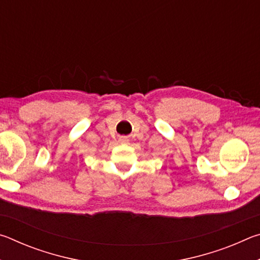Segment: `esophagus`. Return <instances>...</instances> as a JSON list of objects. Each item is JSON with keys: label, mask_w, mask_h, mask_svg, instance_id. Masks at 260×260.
Listing matches in <instances>:
<instances>
[{"label": "esophagus", "mask_w": 260, "mask_h": 260, "mask_svg": "<svg viewBox=\"0 0 260 260\" xmlns=\"http://www.w3.org/2000/svg\"><path fill=\"white\" fill-rule=\"evenodd\" d=\"M119 142L120 143H128V138H127V136H120L119 138Z\"/></svg>", "instance_id": "obj_1"}]
</instances>
